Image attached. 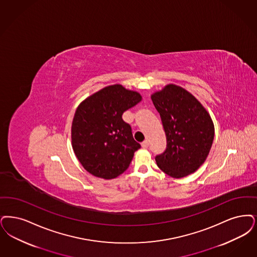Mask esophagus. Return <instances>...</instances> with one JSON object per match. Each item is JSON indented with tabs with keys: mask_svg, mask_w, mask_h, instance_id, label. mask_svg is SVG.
<instances>
[{
	"mask_svg": "<svg viewBox=\"0 0 257 257\" xmlns=\"http://www.w3.org/2000/svg\"><path fill=\"white\" fill-rule=\"evenodd\" d=\"M142 146H143V148H147L149 146V142L148 141H144V143L142 144Z\"/></svg>",
	"mask_w": 257,
	"mask_h": 257,
	"instance_id": "obj_1",
	"label": "esophagus"
}]
</instances>
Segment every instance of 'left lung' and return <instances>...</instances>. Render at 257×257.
<instances>
[{
	"mask_svg": "<svg viewBox=\"0 0 257 257\" xmlns=\"http://www.w3.org/2000/svg\"><path fill=\"white\" fill-rule=\"evenodd\" d=\"M160 113L167 145L155 160L165 174L180 179L195 172L205 163L214 139L212 119L194 95L168 84L151 95Z\"/></svg>",
	"mask_w": 257,
	"mask_h": 257,
	"instance_id": "obj_1",
	"label": "left lung"
}]
</instances>
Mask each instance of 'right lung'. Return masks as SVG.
Segmentation results:
<instances>
[{
  "label": "right lung",
  "instance_id": "add662e5",
  "mask_svg": "<svg viewBox=\"0 0 257 257\" xmlns=\"http://www.w3.org/2000/svg\"><path fill=\"white\" fill-rule=\"evenodd\" d=\"M141 100L139 92L114 84L79 104L72 119V149L89 173L110 180L129 167L141 144L122 114Z\"/></svg>",
  "mask_w": 257,
  "mask_h": 257
}]
</instances>
